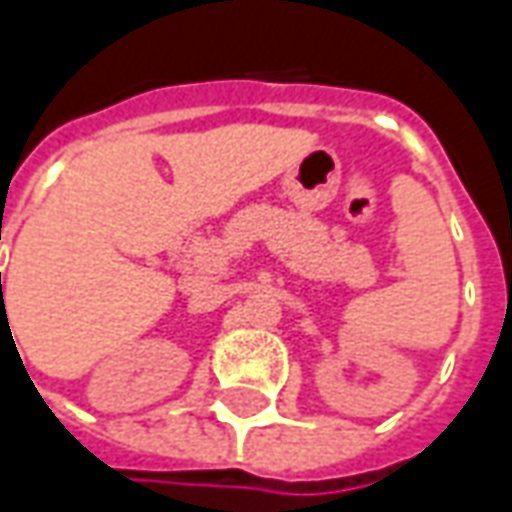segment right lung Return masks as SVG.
<instances>
[{
  "label": "right lung",
  "instance_id": "1",
  "mask_svg": "<svg viewBox=\"0 0 512 512\" xmlns=\"http://www.w3.org/2000/svg\"><path fill=\"white\" fill-rule=\"evenodd\" d=\"M0 285H2V276H0ZM0 290H2V287H0Z\"/></svg>",
  "mask_w": 512,
  "mask_h": 512
}]
</instances>
